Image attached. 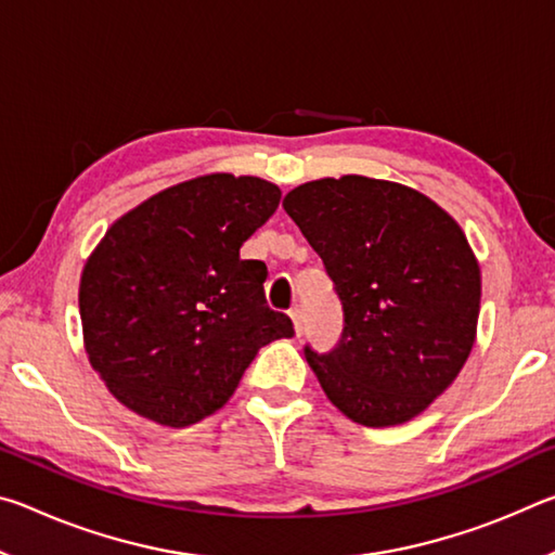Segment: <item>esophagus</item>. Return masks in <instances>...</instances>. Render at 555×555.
I'll use <instances>...</instances> for the list:
<instances>
[{"label": "esophagus", "instance_id": "obj_1", "mask_svg": "<svg viewBox=\"0 0 555 555\" xmlns=\"http://www.w3.org/2000/svg\"><path fill=\"white\" fill-rule=\"evenodd\" d=\"M288 315H291V321H294L296 335L300 337V335H304V313H300V308H294V311H291Z\"/></svg>", "mask_w": 555, "mask_h": 555}]
</instances>
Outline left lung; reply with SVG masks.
Instances as JSON below:
<instances>
[{
  "mask_svg": "<svg viewBox=\"0 0 555 555\" xmlns=\"http://www.w3.org/2000/svg\"><path fill=\"white\" fill-rule=\"evenodd\" d=\"M284 210L343 304L333 350H304L327 399L354 424H406L475 345L482 281L465 232L424 193L367 176L298 185Z\"/></svg>",
  "mask_w": 555,
  "mask_h": 555,
  "instance_id": "left-lung-1",
  "label": "left lung"
}]
</instances>
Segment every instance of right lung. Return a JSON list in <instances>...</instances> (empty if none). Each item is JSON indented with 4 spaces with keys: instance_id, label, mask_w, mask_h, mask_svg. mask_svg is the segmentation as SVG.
Returning a JSON list of instances; mask_svg holds the SVG:
<instances>
[{
    "instance_id": "1",
    "label": "right lung",
    "mask_w": 555,
    "mask_h": 555,
    "mask_svg": "<svg viewBox=\"0 0 555 555\" xmlns=\"http://www.w3.org/2000/svg\"><path fill=\"white\" fill-rule=\"evenodd\" d=\"M279 185L210 173L152 195L112 224L80 276L92 370L162 426L222 409L259 347L294 337L264 298L267 264L240 247L276 212Z\"/></svg>"
}]
</instances>
